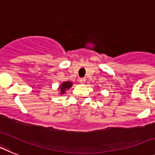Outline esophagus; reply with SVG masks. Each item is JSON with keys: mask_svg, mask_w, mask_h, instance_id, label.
Listing matches in <instances>:
<instances>
[{"mask_svg": "<svg viewBox=\"0 0 155 155\" xmlns=\"http://www.w3.org/2000/svg\"><path fill=\"white\" fill-rule=\"evenodd\" d=\"M85 78H80L79 79V81L81 82V84H84V82H85Z\"/></svg>", "mask_w": 155, "mask_h": 155, "instance_id": "34e87169", "label": "esophagus"}]
</instances>
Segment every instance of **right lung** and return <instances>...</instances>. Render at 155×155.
I'll list each match as a JSON object with an SVG mask.
<instances>
[{
	"instance_id": "right-lung-1",
	"label": "right lung",
	"mask_w": 155,
	"mask_h": 155,
	"mask_svg": "<svg viewBox=\"0 0 155 155\" xmlns=\"http://www.w3.org/2000/svg\"><path fill=\"white\" fill-rule=\"evenodd\" d=\"M73 85V83L71 81H65L63 82L62 84H60L58 87V91H59V94H65L66 91H68V89H70L71 87Z\"/></svg>"
}]
</instances>
